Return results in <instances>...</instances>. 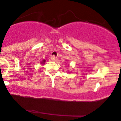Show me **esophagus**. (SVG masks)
<instances>
[{
	"label": "esophagus",
	"instance_id": "obj_1",
	"mask_svg": "<svg viewBox=\"0 0 121 121\" xmlns=\"http://www.w3.org/2000/svg\"><path fill=\"white\" fill-rule=\"evenodd\" d=\"M51 60H52V61H55L57 60V57H55V56L53 55L52 57H51Z\"/></svg>",
	"mask_w": 121,
	"mask_h": 121
}]
</instances>
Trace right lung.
<instances>
[{"label": "right lung", "instance_id": "add662e5", "mask_svg": "<svg viewBox=\"0 0 121 121\" xmlns=\"http://www.w3.org/2000/svg\"><path fill=\"white\" fill-rule=\"evenodd\" d=\"M45 61V60H44V61Z\"/></svg>", "mask_w": 121, "mask_h": 121}]
</instances>
